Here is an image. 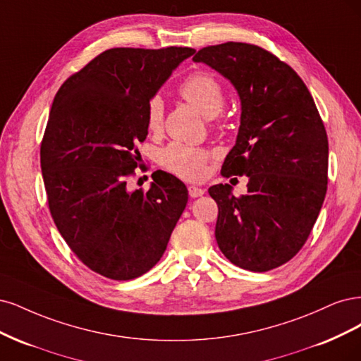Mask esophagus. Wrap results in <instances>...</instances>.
<instances>
[{
	"label": "esophagus",
	"instance_id": "obj_1",
	"mask_svg": "<svg viewBox=\"0 0 361 361\" xmlns=\"http://www.w3.org/2000/svg\"><path fill=\"white\" fill-rule=\"evenodd\" d=\"M204 193H205V190L201 189V188H197V185H190V188H189V195H190V197H200V196H202Z\"/></svg>",
	"mask_w": 361,
	"mask_h": 361
}]
</instances>
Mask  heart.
I'll list each match as a JSON object with an SVG mask.
<instances>
[{
	"label": "heart",
	"mask_w": 361,
	"mask_h": 361,
	"mask_svg": "<svg viewBox=\"0 0 361 361\" xmlns=\"http://www.w3.org/2000/svg\"><path fill=\"white\" fill-rule=\"evenodd\" d=\"M181 97L200 111L204 117L213 118L224 109L225 91L222 84L207 72L190 75L180 85ZM164 123V102L159 96L151 97L147 104V127L159 132ZM208 153L202 148L172 142L160 151V164L168 171L185 180H200L207 172Z\"/></svg>",
	"instance_id": "obj_1"
}]
</instances>
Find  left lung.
<instances>
[{"label": "left lung", "mask_w": 361, "mask_h": 361, "mask_svg": "<svg viewBox=\"0 0 361 361\" xmlns=\"http://www.w3.org/2000/svg\"><path fill=\"white\" fill-rule=\"evenodd\" d=\"M193 61L228 79L241 103L222 173L246 176L247 193L237 197L229 184L208 189L219 207V249L240 269L269 271L295 257L317 222L327 192V133L301 78L259 46H208Z\"/></svg>", "instance_id": "8db88e82"}]
</instances>
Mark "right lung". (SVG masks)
<instances>
[{"label":"right lung","instance_id":"obj_1","mask_svg":"<svg viewBox=\"0 0 361 361\" xmlns=\"http://www.w3.org/2000/svg\"><path fill=\"white\" fill-rule=\"evenodd\" d=\"M193 54L108 49L55 94L40 147L49 210L76 257L114 281L153 269L188 204V188L172 173L156 171L147 192L130 190L127 177L148 135V100Z\"/></svg>","mask_w":361,"mask_h":361}]
</instances>
